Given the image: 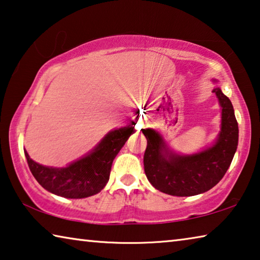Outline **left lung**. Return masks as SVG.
Masks as SVG:
<instances>
[{
	"label": "left lung",
	"instance_id": "8db88e82",
	"mask_svg": "<svg viewBox=\"0 0 260 260\" xmlns=\"http://www.w3.org/2000/svg\"><path fill=\"white\" fill-rule=\"evenodd\" d=\"M216 83V80H213ZM221 108V129L213 145L194 154H177L159 132L142 129L147 139L143 166L148 180L158 191L176 197L207 192L223 178L238 145V123L232 102L215 86Z\"/></svg>",
	"mask_w": 260,
	"mask_h": 260
}]
</instances>
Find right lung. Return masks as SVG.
<instances>
[{
  "label": "right lung",
  "instance_id": "right-lung-1",
  "mask_svg": "<svg viewBox=\"0 0 260 260\" xmlns=\"http://www.w3.org/2000/svg\"><path fill=\"white\" fill-rule=\"evenodd\" d=\"M135 123L110 131L98 145L67 167H46L35 162L24 150L28 168L41 186L53 194L82 199L101 192L110 178L112 162L132 134Z\"/></svg>",
  "mask_w": 260,
  "mask_h": 260
}]
</instances>
